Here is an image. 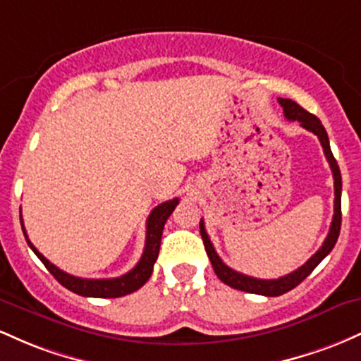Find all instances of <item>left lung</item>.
Segmentation results:
<instances>
[{"label":"left lung","mask_w":361,"mask_h":361,"mask_svg":"<svg viewBox=\"0 0 361 361\" xmlns=\"http://www.w3.org/2000/svg\"><path fill=\"white\" fill-rule=\"evenodd\" d=\"M279 105L283 107V112H285V117L288 121H298L302 128H305L307 131L314 133L315 136L319 137L321 141L322 148H324V155H326L327 161H329L331 170H333V177H334V216H333V224H331L329 233H327L326 240L321 249L312 256L305 264L300 266L298 269H295L293 273L286 274V276H281L278 279H259V278H252V276H245V274L238 273L232 268L225 264L221 261L220 256L216 254L214 247L209 240L208 233H206L204 228V221H200V230H201V237L202 242H204V249L206 254H208L209 261H212L214 273L216 276L225 283V285L232 286L235 290L240 291H247V293H256V295H264V297H279V295L286 293V291L293 290L295 286L300 285V283L305 279L309 274L317 268L319 262L322 261L327 254L333 250V247L336 245L339 237V230H341V172H339L338 161H336L333 152H331L329 147V137H327L326 129H324L322 123L319 121V117H315L310 112H307L305 109L300 107L297 102L290 99H278Z\"/></svg>","instance_id":"8db88e82"}]
</instances>
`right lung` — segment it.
Wrapping results in <instances>:
<instances>
[{"label": "right lung", "mask_w": 361, "mask_h": 361, "mask_svg": "<svg viewBox=\"0 0 361 361\" xmlns=\"http://www.w3.org/2000/svg\"><path fill=\"white\" fill-rule=\"evenodd\" d=\"M177 204H179V200L176 197V200L165 201L157 206V208H153V212L149 213L148 221H147V242H145L143 256H141L140 262H137L135 268L119 278L87 279V278H78V276H73V274L64 273V271L56 268L52 262L47 261V259L44 257L37 249H35L34 244L28 240L25 226L23 225H22V230L27 238V244L30 245L32 250H34L35 256L42 261V264L49 269V273L58 279L64 288H68L76 295H82V297L117 298L140 290L141 286L148 281L149 276H152L153 264H155L157 257H159L161 232H164L165 221H167V218L172 214ZM20 221H22V216H20Z\"/></svg>", "instance_id": "1"}]
</instances>
